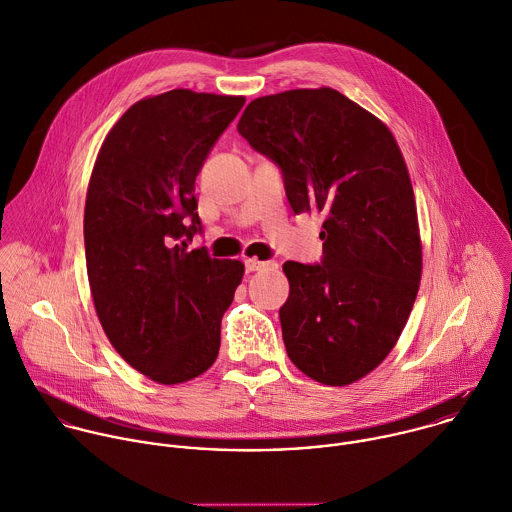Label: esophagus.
I'll use <instances>...</instances> for the list:
<instances>
[{
	"instance_id": "obj_1",
	"label": "esophagus",
	"mask_w": 512,
	"mask_h": 512,
	"mask_svg": "<svg viewBox=\"0 0 512 512\" xmlns=\"http://www.w3.org/2000/svg\"><path fill=\"white\" fill-rule=\"evenodd\" d=\"M246 272H260V270H270V268H276L274 262H262L258 258H246Z\"/></svg>"
}]
</instances>
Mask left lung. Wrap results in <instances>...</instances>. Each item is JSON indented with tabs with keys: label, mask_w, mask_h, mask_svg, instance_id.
<instances>
[{
	"label": "left lung",
	"mask_w": 512,
	"mask_h": 512,
	"mask_svg": "<svg viewBox=\"0 0 512 512\" xmlns=\"http://www.w3.org/2000/svg\"><path fill=\"white\" fill-rule=\"evenodd\" d=\"M238 132L284 176L294 214L322 212V264L286 262L288 358L346 386L396 346L422 276L416 202L402 152L368 110L332 88L256 98Z\"/></svg>",
	"instance_id": "obj_1"
}]
</instances>
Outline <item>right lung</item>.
Instances as JSON below:
<instances>
[{
  "label": "right lung",
  "mask_w": 512,
  "mask_h": 512,
  "mask_svg": "<svg viewBox=\"0 0 512 512\" xmlns=\"http://www.w3.org/2000/svg\"><path fill=\"white\" fill-rule=\"evenodd\" d=\"M244 96L172 90L136 102L108 132L88 184L84 242L90 292L118 354L158 384L204 374L240 260L186 250L200 232L196 176Z\"/></svg>",
  "instance_id": "add662e5"
}]
</instances>
